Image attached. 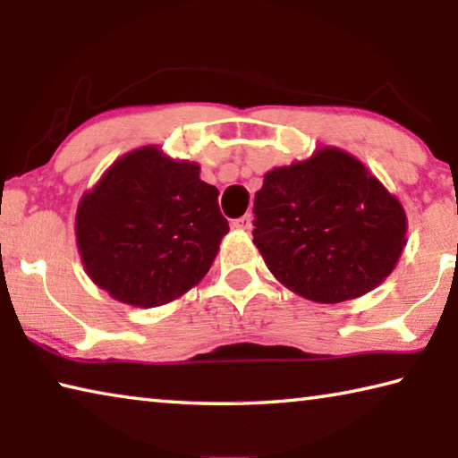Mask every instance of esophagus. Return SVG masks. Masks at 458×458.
<instances>
[{
	"label": "esophagus",
	"mask_w": 458,
	"mask_h": 458,
	"mask_svg": "<svg viewBox=\"0 0 458 458\" xmlns=\"http://www.w3.org/2000/svg\"><path fill=\"white\" fill-rule=\"evenodd\" d=\"M232 228L250 232V230H252V218H250V214H244L242 218H238V220L232 222Z\"/></svg>",
	"instance_id": "esophagus-1"
}]
</instances>
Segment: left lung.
I'll use <instances>...</instances> for the list:
<instances>
[{"instance_id":"obj_1","label":"left lung","mask_w":458,"mask_h":458,"mask_svg":"<svg viewBox=\"0 0 458 458\" xmlns=\"http://www.w3.org/2000/svg\"><path fill=\"white\" fill-rule=\"evenodd\" d=\"M254 244L286 289L344 303L382 284L406 246L402 201L339 147L273 167L254 196Z\"/></svg>"}]
</instances>
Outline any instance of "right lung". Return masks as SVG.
I'll return each mask as SVG.
<instances>
[{"mask_svg":"<svg viewBox=\"0 0 458 458\" xmlns=\"http://www.w3.org/2000/svg\"><path fill=\"white\" fill-rule=\"evenodd\" d=\"M199 164L159 145L129 151L76 208V246L92 283L139 309L172 303L208 275L228 222Z\"/></svg>","mask_w":458,"mask_h":458,"instance_id":"add662e5","label":"right lung"}]
</instances>
